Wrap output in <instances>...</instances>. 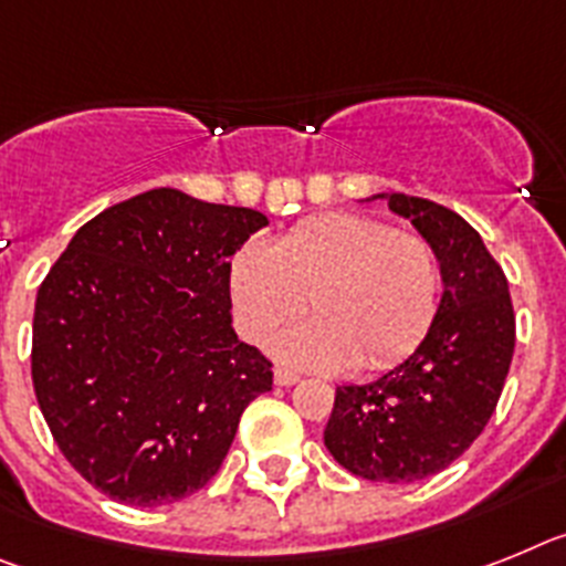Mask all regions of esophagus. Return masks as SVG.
<instances>
[{"mask_svg":"<svg viewBox=\"0 0 566 566\" xmlns=\"http://www.w3.org/2000/svg\"><path fill=\"white\" fill-rule=\"evenodd\" d=\"M273 381H276L279 387H290L296 385L298 376L293 370H287V367H276V370H273Z\"/></svg>","mask_w":566,"mask_h":566,"instance_id":"34e87169","label":"esophagus"}]
</instances>
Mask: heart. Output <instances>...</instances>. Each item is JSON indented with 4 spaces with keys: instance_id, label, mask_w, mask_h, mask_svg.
Segmentation results:
<instances>
[{
    "instance_id": "heart-1",
    "label": "heart",
    "mask_w": 566,
    "mask_h": 566,
    "mask_svg": "<svg viewBox=\"0 0 566 566\" xmlns=\"http://www.w3.org/2000/svg\"><path fill=\"white\" fill-rule=\"evenodd\" d=\"M230 302L250 342L298 318L311 296L318 313L273 342V353L311 370L356 361L381 370L410 356L441 298V264L430 242L356 213L307 219L273 248L248 242L228 268Z\"/></svg>"
}]
</instances>
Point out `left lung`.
Here are the masks:
<instances>
[{"label":"left lung","mask_w":566,"mask_h":566,"mask_svg":"<svg viewBox=\"0 0 566 566\" xmlns=\"http://www.w3.org/2000/svg\"><path fill=\"white\" fill-rule=\"evenodd\" d=\"M410 219L441 264L439 311L424 342L367 385L336 387L324 447L367 481L410 484L453 464L488 427L515 347L504 270L453 210L405 193H376Z\"/></svg>","instance_id":"8db88e82"}]
</instances>
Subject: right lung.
<instances>
[{"mask_svg": "<svg viewBox=\"0 0 566 566\" xmlns=\"http://www.w3.org/2000/svg\"><path fill=\"white\" fill-rule=\"evenodd\" d=\"M268 224L250 208L156 188L93 216L36 293L33 390L76 473L159 507L219 473L244 407L273 387L239 342L230 255Z\"/></svg>", "mask_w": 566, "mask_h": 566, "instance_id": "add662e5", "label": "right lung"}]
</instances>
